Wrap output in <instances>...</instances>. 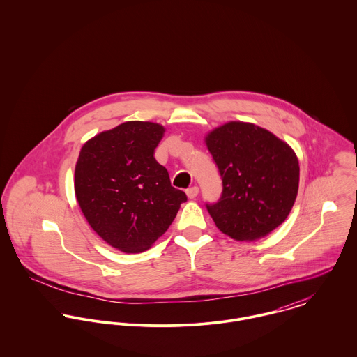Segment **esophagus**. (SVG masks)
<instances>
[{"label":"esophagus","mask_w":357,"mask_h":357,"mask_svg":"<svg viewBox=\"0 0 357 357\" xmlns=\"http://www.w3.org/2000/svg\"><path fill=\"white\" fill-rule=\"evenodd\" d=\"M185 192H187L188 198H191V199H192V198H197V195L199 194V188L194 185V187H190V188H188Z\"/></svg>","instance_id":"esophagus-1"}]
</instances>
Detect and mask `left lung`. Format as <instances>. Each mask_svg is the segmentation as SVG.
I'll return each mask as SVG.
<instances>
[{
    "instance_id": "obj_1",
    "label": "left lung",
    "mask_w": 357,
    "mask_h": 357,
    "mask_svg": "<svg viewBox=\"0 0 357 357\" xmlns=\"http://www.w3.org/2000/svg\"><path fill=\"white\" fill-rule=\"evenodd\" d=\"M222 181L217 202L206 208L217 228L236 241L268 235L296 202L300 165L294 151L271 132L229 122L206 137Z\"/></svg>"
}]
</instances>
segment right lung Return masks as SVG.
I'll list each match as a JSON object with an SVG mask.
<instances>
[{"label":"right lung","instance_id":"right-lung-1","mask_svg":"<svg viewBox=\"0 0 357 357\" xmlns=\"http://www.w3.org/2000/svg\"><path fill=\"white\" fill-rule=\"evenodd\" d=\"M165 133L130 121L89 140L75 166V195L95 232L125 253L147 250L187 201L153 156Z\"/></svg>","mask_w":357,"mask_h":357}]
</instances>
